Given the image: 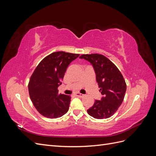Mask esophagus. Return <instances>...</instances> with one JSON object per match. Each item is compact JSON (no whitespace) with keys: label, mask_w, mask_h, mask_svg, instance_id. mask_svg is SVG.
I'll return each mask as SVG.
<instances>
[{"label":"esophagus","mask_w":156,"mask_h":156,"mask_svg":"<svg viewBox=\"0 0 156 156\" xmlns=\"http://www.w3.org/2000/svg\"><path fill=\"white\" fill-rule=\"evenodd\" d=\"M75 96H77V97H79V98H83V97H84V94H81V93H79V92H77V93L75 94Z\"/></svg>","instance_id":"1"}]
</instances>
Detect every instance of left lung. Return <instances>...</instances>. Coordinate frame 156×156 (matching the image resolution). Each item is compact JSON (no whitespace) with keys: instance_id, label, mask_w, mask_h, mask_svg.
<instances>
[{"instance_id":"left-lung-1","label":"left lung","mask_w":156,"mask_h":156,"mask_svg":"<svg viewBox=\"0 0 156 156\" xmlns=\"http://www.w3.org/2000/svg\"><path fill=\"white\" fill-rule=\"evenodd\" d=\"M79 58L92 64L100 92L103 95L101 100H95L87 110L88 114L97 119H108L115 114L124 99L126 83L123 75L109 59L102 55H82Z\"/></svg>"}]
</instances>
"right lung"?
I'll return each mask as SVG.
<instances>
[{
  "label": "right lung",
  "instance_id": "right-lung-1",
  "mask_svg": "<svg viewBox=\"0 0 156 156\" xmlns=\"http://www.w3.org/2000/svg\"><path fill=\"white\" fill-rule=\"evenodd\" d=\"M79 54L57 51L42 60L32 74L29 83L30 100L40 114L48 119L63 116L69 109L71 96L58 94L68 65Z\"/></svg>",
  "mask_w": 156,
  "mask_h": 156
}]
</instances>
